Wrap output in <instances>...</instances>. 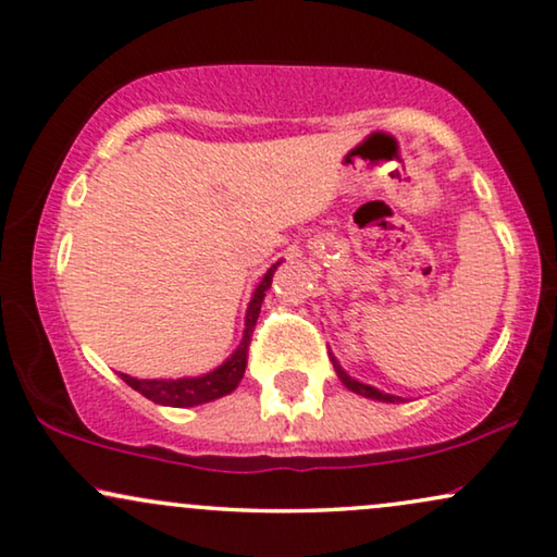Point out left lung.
<instances>
[{
	"label": "left lung",
	"mask_w": 557,
	"mask_h": 557,
	"mask_svg": "<svg viewBox=\"0 0 557 557\" xmlns=\"http://www.w3.org/2000/svg\"><path fill=\"white\" fill-rule=\"evenodd\" d=\"M333 360V368L335 373H338V379L343 381V386H346L348 391H354V394L358 396H366V398H373V401H383V404H401L404 398L401 396H394V394H383V391H379L375 386H368V383H360L356 381L354 375H348L346 371H343V366L335 360V356H331Z\"/></svg>",
	"instance_id": "obj_1"
}]
</instances>
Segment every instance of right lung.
I'll use <instances>...</instances> for the list:
<instances>
[{
	"label": "right lung",
	"mask_w": 557,
	"mask_h": 557,
	"mask_svg": "<svg viewBox=\"0 0 557 557\" xmlns=\"http://www.w3.org/2000/svg\"><path fill=\"white\" fill-rule=\"evenodd\" d=\"M280 262L272 264V268L264 272L260 285L255 287L252 300H249V305H247L245 333H242L239 346L234 348V354L226 358L222 366H216L214 371L201 373V375H186V379H133V375H128V373H121V379L128 383L133 391L144 394L148 401L161 404V406H176V409H189V406L209 404L226 394H232V391L239 386L242 375H245L249 338H252L255 323H257V318H260L264 293L270 289L272 275H275Z\"/></svg>",
	"instance_id": "right-lung-1"
}]
</instances>
